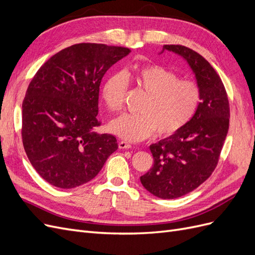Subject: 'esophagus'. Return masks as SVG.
I'll use <instances>...</instances> for the list:
<instances>
[{"label":"esophagus","mask_w":255,"mask_h":255,"mask_svg":"<svg viewBox=\"0 0 255 255\" xmlns=\"http://www.w3.org/2000/svg\"><path fill=\"white\" fill-rule=\"evenodd\" d=\"M118 146H119V149H121V150H126V149L132 148V144L127 142V141H119Z\"/></svg>","instance_id":"obj_1"}]
</instances>
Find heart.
Instances as JSON below:
<instances>
[{"label": "heart", "mask_w": 255, "mask_h": 255, "mask_svg": "<svg viewBox=\"0 0 255 255\" xmlns=\"http://www.w3.org/2000/svg\"><path fill=\"white\" fill-rule=\"evenodd\" d=\"M132 78L138 88L146 94L140 114H123L113 119L109 129L121 139L140 141L157 135L168 137L180 132L194 117L201 100V91L195 82L181 80L175 72L159 65L136 68L132 74H111L103 83L101 98L111 111H120Z\"/></svg>", "instance_id": "obj_1"}]
</instances>
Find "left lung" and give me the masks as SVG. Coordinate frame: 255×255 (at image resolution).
<instances>
[{"label":"left lung","mask_w":255,"mask_h":255,"mask_svg":"<svg viewBox=\"0 0 255 255\" xmlns=\"http://www.w3.org/2000/svg\"><path fill=\"white\" fill-rule=\"evenodd\" d=\"M187 61L201 91V102L188 125L180 132L150 145L154 164L140 176L142 186L160 199H175L199 187L218 164L229 129L227 91L215 69L189 48L165 44Z\"/></svg>","instance_id":"8db88e82"}]
</instances>
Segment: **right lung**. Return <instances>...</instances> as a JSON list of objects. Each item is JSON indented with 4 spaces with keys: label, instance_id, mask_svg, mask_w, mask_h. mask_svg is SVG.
Returning a JSON list of instances; mask_svg holds the SVG:
<instances>
[{
    "label": "right lung",
    "instance_id": "add662e5",
    "mask_svg": "<svg viewBox=\"0 0 255 255\" xmlns=\"http://www.w3.org/2000/svg\"><path fill=\"white\" fill-rule=\"evenodd\" d=\"M128 48L79 43L40 67L22 103V141L43 180L69 189L91 181L118 149L116 137L99 134L100 84L128 55Z\"/></svg>",
    "mask_w": 255,
    "mask_h": 255
}]
</instances>
